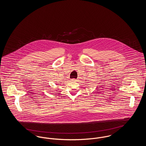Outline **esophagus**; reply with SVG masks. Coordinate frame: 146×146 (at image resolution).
Returning a JSON list of instances; mask_svg holds the SVG:
<instances>
[{"label":"esophagus","instance_id":"esophagus-1","mask_svg":"<svg viewBox=\"0 0 146 146\" xmlns=\"http://www.w3.org/2000/svg\"><path fill=\"white\" fill-rule=\"evenodd\" d=\"M70 80L71 82H76V79H71Z\"/></svg>","mask_w":146,"mask_h":146}]
</instances>
